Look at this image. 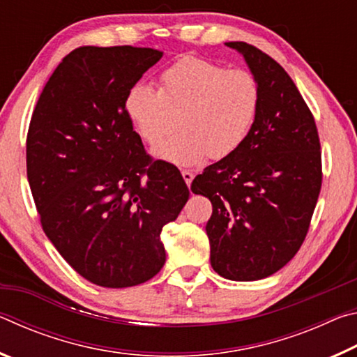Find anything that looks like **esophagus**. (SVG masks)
I'll return each instance as SVG.
<instances>
[{"label":"esophagus","mask_w":357,"mask_h":357,"mask_svg":"<svg viewBox=\"0 0 357 357\" xmlns=\"http://www.w3.org/2000/svg\"><path fill=\"white\" fill-rule=\"evenodd\" d=\"M181 174H183V178H184V181H185V184H187V185H190L192 179H193V173H192V172H189V170H183V172H181Z\"/></svg>","instance_id":"obj_1"}]
</instances>
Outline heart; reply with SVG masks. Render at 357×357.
<instances>
[{"instance_id": "obj_1", "label": "heart", "mask_w": 357, "mask_h": 357, "mask_svg": "<svg viewBox=\"0 0 357 357\" xmlns=\"http://www.w3.org/2000/svg\"><path fill=\"white\" fill-rule=\"evenodd\" d=\"M126 113L138 135L151 146L172 128L178 113L176 134L155 148V155L172 164L190 167L234 153L255 123L259 84L245 69L200 56H184L160 75V89L138 82L124 100Z\"/></svg>"}]
</instances>
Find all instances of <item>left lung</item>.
Segmentation results:
<instances>
[{
    "mask_svg": "<svg viewBox=\"0 0 357 357\" xmlns=\"http://www.w3.org/2000/svg\"><path fill=\"white\" fill-rule=\"evenodd\" d=\"M259 84V107L243 144L193 179L208 197L211 266L229 280L273 275L309 231L321 190V146L315 119L285 69L259 48L227 42Z\"/></svg>",
    "mask_w": 357,
    "mask_h": 357,
    "instance_id": "obj_1",
    "label": "left lung"
}]
</instances>
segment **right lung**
Returning a JSON list of instances; mask_svg holds the SVG:
<instances>
[{
  "mask_svg": "<svg viewBox=\"0 0 357 357\" xmlns=\"http://www.w3.org/2000/svg\"><path fill=\"white\" fill-rule=\"evenodd\" d=\"M160 58L154 48L78 47L48 78L29 123L26 174L42 228L99 287L153 279L165 264L162 228L189 200L178 168L151 159L124 107Z\"/></svg>",
  "mask_w": 357,
  "mask_h": 357,
  "instance_id": "add662e5",
  "label": "right lung"
}]
</instances>
